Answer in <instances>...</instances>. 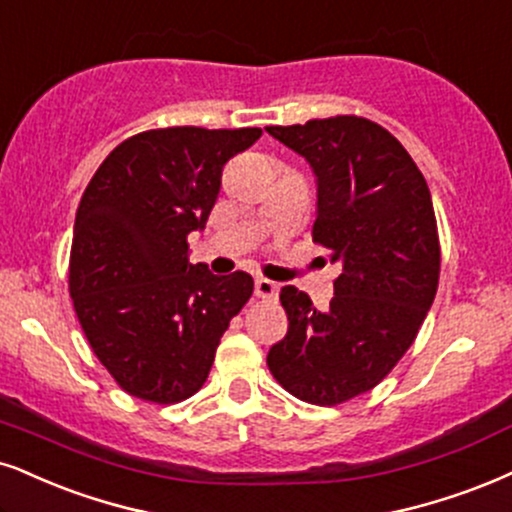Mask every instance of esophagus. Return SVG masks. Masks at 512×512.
<instances>
[{"label":"esophagus","instance_id":"obj_1","mask_svg":"<svg viewBox=\"0 0 512 512\" xmlns=\"http://www.w3.org/2000/svg\"><path fill=\"white\" fill-rule=\"evenodd\" d=\"M277 294H280V287H277L275 282L266 280V277H258V280H256V296H258V299H277Z\"/></svg>","mask_w":512,"mask_h":512}]
</instances>
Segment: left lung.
<instances>
[{
  "label": "left lung",
  "instance_id": "obj_1",
  "mask_svg": "<svg viewBox=\"0 0 512 512\" xmlns=\"http://www.w3.org/2000/svg\"><path fill=\"white\" fill-rule=\"evenodd\" d=\"M318 180L313 242L342 266L327 311L282 287L289 330L268 368L296 399L337 406L377 387L418 337L439 285L432 194L403 144L361 116L270 125Z\"/></svg>",
  "mask_w": 512,
  "mask_h": 512
}]
</instances>
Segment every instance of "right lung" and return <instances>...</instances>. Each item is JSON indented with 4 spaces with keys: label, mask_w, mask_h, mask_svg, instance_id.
<instances>
[{
    "label": "right lung",
    "mask_w": 512,
    "mask_h": 512,
    "mask_svg": "<svg viewBox=\"0 0 512 512\" xmlns=\"http://www.w3.org/2000/svg\"><path fill=\"white\" fill-rule=\"evenodd\" d=\"M261 128H159L118 144L75 213L71 289L80 327L118 387L180 403L204 387L227 325L254 292L251 275L189 263L223 166Z\"/></svg>",
    "instance_id": "add662e5"
}]
</instances>
